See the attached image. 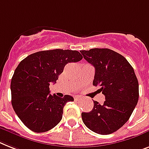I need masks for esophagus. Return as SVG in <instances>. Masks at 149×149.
<instances>
[{
  "label": "esophagus",
  "instance_id": "1",
  "mask_svg": "<svg viewBox=\"0 0 149 149\" xmlns=\"http://www.w3.org/2000/svg\"><path fill=\"white\" fill-rule=\"evenodd\" d=\"M80 96H78V95H77V96H75L74 97V100H75V101H79V100H80Z\"/></svg>",
  "mask_w": 149,
  "mask_h": 149
}]
</instances>
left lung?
<instances>
[{
  "mask_svg": "<svg viewBox=\"0 0 149 149\" xmlns=\"http://www.w3.org/2000/svg\"><path fill=\"white\" fill-rule=\"evenodd\" d=\"M83 58L95 67L93 86H100L103 104L93 101V109L82 112L86 126L95 133L116 132L131 116L139 100V82L132 66L123 56L107 48L81 50Z\"/></svg>",
  "mask_w": 149,
  "mask_h": 149,
  "instance_id": "obj_1",
  "label": "left lung"
}]
</instances>
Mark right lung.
<instances>
[{
  "instance_id": "right-lung-1",
  "label": "right lung",
  "mask_w": 149,
  "mask_h": 149,
  "mask_svg": "<svg viewBox=\"0 0 149 149\" xmlns=\"http://www.w3.org/2000/svg\"><path fill=\"white\" fill-rule=\"evenodd\" d=\"M83 56L77 50L56 49L32 54L21 61L11 79V103L16 114L35 132L49 131L60 123L63 107L73 97L49 93L68 63L78 62Z\"/></svg>"
}]
</instances>
